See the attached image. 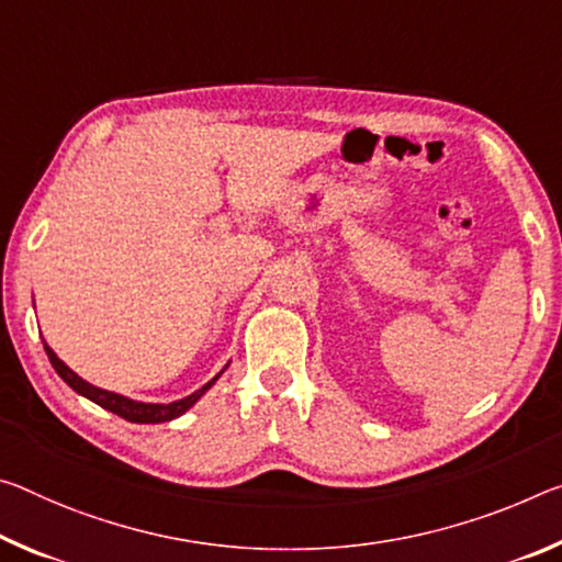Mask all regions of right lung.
I'll use <instances>...</instances> for the list:
<instances>
[{
    "mask_svg": "<svg viewBox=\"0 0 562 562\" xmlns=\"http://www.w3.org/2000/svg\"><path fill=\"white\" fill-rule=\"evenodd\" d=\"M44 350H47V358L52 362V368L57 370V375L65 380L67 385L75 390V393H79V395L87 397V400H92V403H97V405L104 407V409H110V413L120 415V417H124V420H130V423H167V420H175V417H180L194 403H198V400L204 393H207L212 385H215L222 372H225V370L217 372V375L212 378L207 385H202L200 390H194L192 395H187L182 400H175V403H167V405H162V403H139V400H130V397H124V395L110 393V390L89 385L87 380L79 378L75 370H69L67 364L57 358L55 350H52L47 342H44Z\"/></svg>",
    "mask_w": 562,
    "mask_h": 562,
    "instance_id": "1",
    "label": "right lung"
}]
</instances>
